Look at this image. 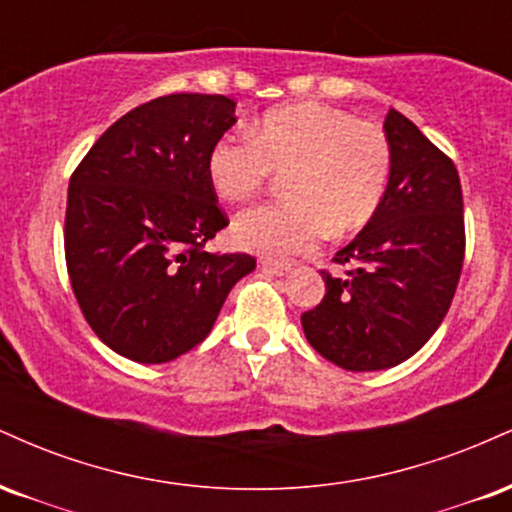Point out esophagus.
Returning a JSON list of instances; mask_svg holds the SVG:
<instances>
[{
  "label": "esophagus",
  "instance_id": "1",
  "mask_svg": "<svg viewBox=\"0 0 512 512\" xmlns=\"http://www.w3.org/2000/svg\"><path fill=\"white\" fill-rule=\"evenodd\" d=\"M260 267H262V272H267V274H272V276H284V274H289V272H291L289 264H284V262H269V260H262V262H260Z\"/></svg>",
  "mask_w": 512,
  "mask_h": 512
}]
</instances>
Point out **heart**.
Returning <instances> with one entry per match:
<instances>
[{"mask_svg": "<svg viewBox=\"0 0 512 512\" xmlns=\"http://www.w3.org/2000/svg\"><path fill=\"white\" fill-rule=\"evenodd\" d=\"M284 173V199L262 204L233 223V240L264 257H291L330 233L361 231L380 209L392 175L383 127L322 103L267 110L250 137L226 134L211 144L207 178L226 202H248Z\"/></svg>", "mask_w": 512, "mask_h": 512, "instance_id": "obj_1", "label": "heart"}]
</instances>
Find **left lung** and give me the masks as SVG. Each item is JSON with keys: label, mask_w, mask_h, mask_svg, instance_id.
<instances>
[{"label": "left lung", "mask_w": 512, "mask_h": 512, "mask_svg": "<svg viewBox=\"0 0 512 512\" xmlns=\"http://www.w3.org/2000/svg\"><path fill=\"white\" fill-rule=\"evenodd\" d=\"M392 175L380 209L346 248L344 276L322 272L325 298L301 315L308 342L344 370L407 361L448 313L464 260L462 187L455 163L390 108Z\"/></svg>", "instance_id": "8db88e82"}]
</instances>
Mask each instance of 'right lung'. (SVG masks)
<instances>
[{"label": "right lung", "mask_w": 512, "mask_h": 512, "mask_svg": "<svg viewBox=\"0 0 512 512\" xmlns=\"http://www.w3.org/2000/svg\"><path fill=\"white\" fill-rule=\"evenodd\" d=\"M236 101L170 93L129 110L74 170L64 216L72 291L115 354L168 363L207 339L228 291L255 269L204 243L228 226L207 178Z\"/></svg>", "instance_id": "1"}]
</instances>
